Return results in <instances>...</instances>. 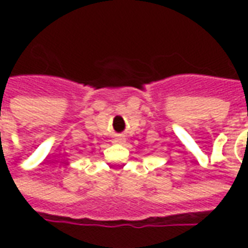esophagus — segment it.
<instances>
[{"instance_id": "obj_1", "label": "esophagus", "mask_w": 248, "mask_h": 248, "mask_svg": "<svg viewBox=\"0 0 248 248\" xmlns=\"http://www.w3.org/2000/svg\"><path fill=\"white\" fill-rule=\"evenodd\" d=\"M113 142H115V143H124V142H126V138L121 134L115 135V138H114Z\"/></svg>"}]
</instances>
